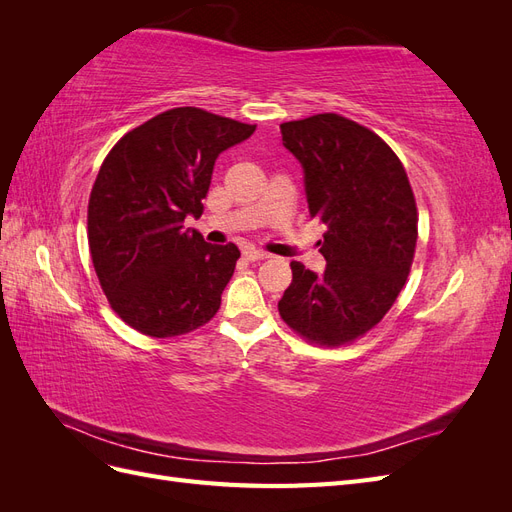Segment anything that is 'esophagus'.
<instances>
[{
  "mask_svg": "<svg viewBox=\"0 0 512 512\" xmlns=\"http://www.w3.org/2000/svg\"><path fill=\"white\" fill-rule=\"evenodd\" d=\"M243 256H245V260H250V262H258V260H265V258H269V254H267V252L256 250V247H252V245L243 247Z\"/></svg>",
  "mask_w": 512,
  "mask_h": 512,
  "instance_id": "esophagus-1",
  "label": "esophagus"
}]
</instances>
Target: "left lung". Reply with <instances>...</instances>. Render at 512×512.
Here are the masks:
<instances>
[{"instance_id":"obj_1","label":"left lung","mask_w":512,"mask_h":512,"mask_svg":"<svg viewBox=\"0 0 512 512\" xmlns=\"http://www.w3.org/2000/svg\"><path fill=\"white\" fill-rule=\"evenodd\" d=\"M280 130L305 170L309 215L327 226V269L316 275L292 260L277 309L309 344H352L386 316L412 267L418 211L406 168L376 132L342 115L286 121Z\"/></svg>"}]
</instances>
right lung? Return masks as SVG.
<instances>
[{
    "label": "right lung",
    "mask_w": 512,
    "mask_h": 512,
    "mask_svg": "<svg viewBox=\"0 0 512 512\" xmlns=\"http://www.w3.org/2000/svg\"><path fill=\"white\" fill-rule=\"evenodd\" d=\"M254 130L179 106L108 151L89 194V254L108 303L138 333L185 335L218 314L241 252L209 245L183 220L203 215L215 158Z\"/></svg>",
    "instance_id": "right-lung-1"
}]
</instances>
